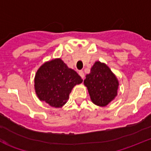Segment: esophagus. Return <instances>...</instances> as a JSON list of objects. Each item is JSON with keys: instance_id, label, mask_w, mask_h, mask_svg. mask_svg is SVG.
Instances as JSON below:
<instances>
[{"instance_id": "34e87169", "label": "esophagus", "mask_w": 151, "mask_h": 151, "mask_svg": "<svg viewBox=\"0 0 151 151\" xmlns=\"http://www.w3.org/2000/svg\"><path fill=\"white\" fill-rule=\"evenodd\" d=\"M79 74H80V76H81L83 79H84V73L83 70H80V71H79Z\"/></svg>"}]
</instances>
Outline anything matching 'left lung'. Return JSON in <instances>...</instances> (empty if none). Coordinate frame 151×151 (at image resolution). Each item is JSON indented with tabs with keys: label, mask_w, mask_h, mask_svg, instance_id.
<instances>
[{
	"label": "left lung",
	"mask_w": 151,
	"mask_h": 151,
	"mask_svg": "<svg viewBox=\"0 0 151 151\" xmlns=\"http://www.w3.org/2000/svg\"><path fill=\"white\" fill-rule=\"evenodd\" d=\"M83 83L91 101L99 107H105L117 96L119 81L106 64L96 61L86 75Z\"/></svg>",
	"instance_id": "obj_1"
}]
</instances>
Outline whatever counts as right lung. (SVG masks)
<instances>
[{"label":"right lung","mask_w":151,"mask_h":151,"mask_svg":"<svg viewBox=\"0 0 151 151\" xmlns=\"http://www.w3.org/2000/svg\"><path fill=\"white\" fill-rule=\"evenodd\" d=\"M82 82L81 76L58 58L44 62L37 70L35 89L40 101L59 108L66 104L73 88Z\"/></svg>","instance_id":"1"}]
</instances>
